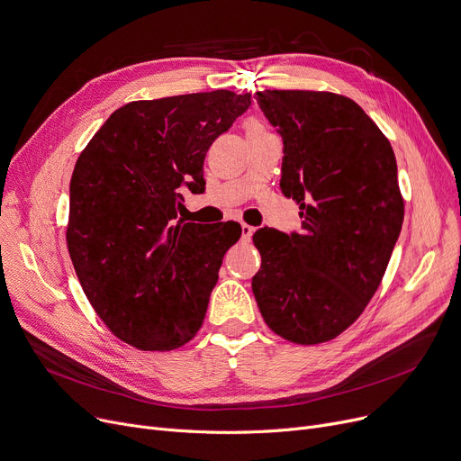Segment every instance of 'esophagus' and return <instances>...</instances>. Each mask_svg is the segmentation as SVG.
<instances>
[{
  "label": "esophagus",
  "instance_id": "1",
  "mask_svg": "<svg viewBox=\"0 0 461 461\" xmlns=\"http://www.w3.org/2000/svg\"><path fill=\"white\" fill-rule=\"evenodd\" d=\"M240 231H243V239H250L254 235V228L250 224H240Z\"/></svg>",
  "mask_w": 461,
  "mask_h": 461
}]
</instances>
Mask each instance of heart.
<instances>
[{
  "label": "heart",
  "mask_w": 461,
  "mask_h": 461,
  "mask_svg": "<svg viewBox=\"0 0 461 461\" xmlns=\"http://www.w3.org/2000/svg\"><path fill=\"white\" fill-rule=\"evenodd\" d=\"M245 132L247 134H254V132H267V129H265V125L261 123L259 119H249L247 125H245Z\"/></svg>",
  "instance_id": "obj_1"
}]
</instances>
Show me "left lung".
<instances>
[{"label": "left lung", "instance_id": "1", "mask_svg": "<svg viewBox=\"0 0 461 461\" xmlns=\"http://www.w3.org/2000/svg\"><path fill=\"white\" fill-rule=\"evenodd\" d=\"M284 140L280 188L301 233H254L259 312L285 340L313 346L353 325L377 292L403 222L391 141L355 101L329 91L254 95Z\"/></svg>", "mask_w": 461, "mask_h": 461}]
</instances>
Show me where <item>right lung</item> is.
I'll list each match as a JSON object with an SVG mask.
<instances>
[{
	"label": "right lung",
	"instance_id": "obj_1",
	"mask_svg": "<svg viewBox=\"0 0 461 461\" xmlns=\"http://www.w3.org/2000/svg\"><path fill=\"white\" fill-rule=\"evenodd\" d=\"M250 106L228 89L117 108L70 179L67 247L104 325L141 351L185 346L200 330L237 222H176L181 190L205 188L212 141Z\"/></svg>",
	"mask_w": 461,
	"mask_h": 461
}]
</instances>
